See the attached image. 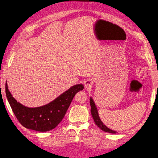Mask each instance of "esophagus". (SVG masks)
Returning <instances> with one entry per match:
<instances>
[{
    "label": "esophagus",
    "mask_w": 158,
    "mask_h": 158,
    "mask_svg": "<svg viewBox=\"0 0 158 158\" xmlns=\"http://www.w3.org/2000/svg\"><path fill=\"white\" fill-rule=\"evenodd\" d=\"M85 86L86 88H90L92 86V82L90 80H88V81H86L85 82Z\"/></svg>",
    "instance_id": "1"
}]
</instances>
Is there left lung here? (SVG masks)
Here are the masks:
<instances>
[{
	"label": "left lung",
	"mask_w": 158,
	"mask_h": 158,
	"mask_svg": "<svg viewBox=\"0 0 158 158\" xmlns=\"http://www.w3.org/2000/svg\"><path fill=\"white\" fill-rule=\"evenodd\" d=\"M90 106H91V110H90L91 114L92 116L93 119H94L95 124L103 131L108 132V133H116V131L109 129V128H108L106 125H105L103 123L102 121L101 120V119L100 118V116H99L98 109L96 108L95 103H94V100H93V99L92 98H90Z\"/></svg>",
	"instance_id": "8db88e82"
}]
</instances>
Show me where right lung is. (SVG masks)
<instances>
[{
    "label": "right lung",
    "mask_w": 158,
    "mask_h": 158,
    "mask_svg": "<svg viewBox=\"0 0 158 158\" xmlns=\"http://www.w3.org/2000/svg\"><path fill=\"white\" fill-rule=\"evenodd\" d=\"M83 89L82 84L75 85L49 103L34 108L25 107L17 102L11 94L7 83L6 94L15 116L23 126L27 129L44 132L54 129L58 126L65 116L76 93Z\"/></svg>",
    "instance_id": "obj_1"
}]
</instances>
